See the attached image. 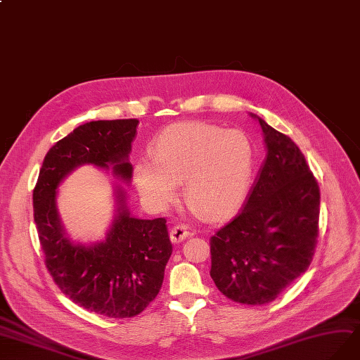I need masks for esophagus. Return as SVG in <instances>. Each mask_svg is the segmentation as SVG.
Listing matches in <instances>:
<instances>
[{
    "label": "esophagus",
    "instance_id": "34e87169",
    "mask_svg": "<svg viewBox=\"0 0 360 360\" xmlns=\"http://www.w3.org/2000/svg\"><path fill=\"white\" fill-rule=\"evenodd\" d=\"M188 236H191V231H190V229L187 227V225H184V224L175 225V227L170 230V240L173 243H181Z\"/></svg>",
    "mask_w": 360,
    "mask_h": 360
}]
</instances>
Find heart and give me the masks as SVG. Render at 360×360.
<instances>
[{
    "label": "heart",
    "instance_id": "obj_1",
    "mask_svg": "<svg viewBox=\"0 0 360 360\" xmlns=\"http://www.w3.org/2000/svg\"><path fill=\"white\" fill-rule=\"evenodd\" d=\"M150 154L153 160L135 165V184L155 209L170 206L182 182L185 202L200 215L219 219L243 203L254 179V143L238 129L176 123L151 141Z\"/></svg>",
    "mask_w": 360,
    "mask_h": 360
}]
</instances>
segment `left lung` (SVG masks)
<instances>
[{
    "instance_id": "obj_1",
    "label": "left lung",
    "mask_w": 360,
    "mask_h": 360,
    "mask_svg": "<svg viewBox=\"0 0 360 360\" xmlns=\"http://www.w3.org/2000/svg\"><path fill=\"white\" fill-rule=\"evenodd\" d=\"M249 115L262 129L267 157L240 214L210 238V277L227 298L261 305L309 269L321 191L295 142Z\"/></svg>"
}]
</instances>
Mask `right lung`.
Returning a JSON list of instances; mask_svg holds the SVG:
<instances>
[{
  "instance_id": "right-lung-1",
  "label": "right lung",
  "mask_w": 360,
  "mask_h": 360,
  "mask_svg": "<svg viewBox=\"0 0 360 360\" xmlns=\"http://www.w3.org/2000/svg\"><path fill=\"white\" fill-rule=\"evenodd\" d=\"M139 122L98 120L74 129L44 157L34 190V219L46 267L63 294L89 311L114 319L143 311L162 289L172 243L165 218L133 217L123 187H114V217L105 237L82 243L66 233L58 188L77 167L91 165L130 184L131 142Z\"/></svg>"
}]
</instances>
